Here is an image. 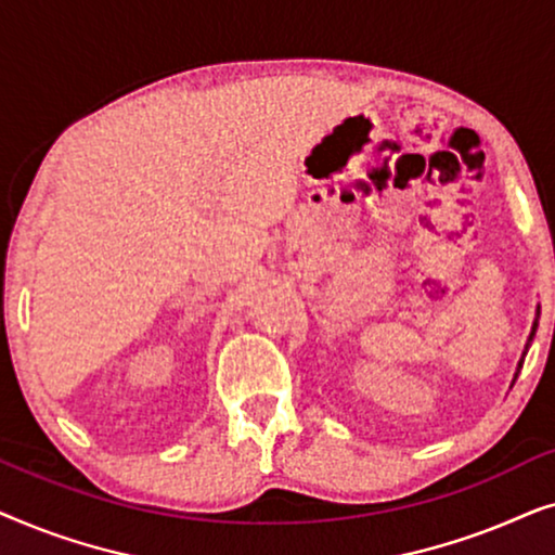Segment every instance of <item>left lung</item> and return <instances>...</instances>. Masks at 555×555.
Listing matches in <instances>:
<instances>
[{"mask_svg":"<svg viewBox=\"0 0 555 555\" xmlns=\"http://www.w3.org/2000/svg\"><path fill=\"white\" fill-rule=\"evenodd\" d=\"M538 318H541V308H535V318H533V328H530V336H528L526 351H522V356H520V361H518V369H515L513 384H515V378H518V374H520V369H522V361H526V353H528V348H530V344H533V338H535V331H538Z\"/></svg>","mask_w":555,"mask_h":555,"instance_id":"1","label":"left lung"}]
</instances>
